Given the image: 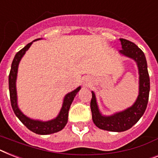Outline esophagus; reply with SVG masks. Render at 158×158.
Returning a JSON list of instances; mask_svg holds the SVG:
<instances>
[{
	"instance_id": "esophagus-1",
	"label": "esophagus",
	"mask_w": 158,
	"mask_h": 158,
	"mask_svg": "<svg viewBox=\"0 0 158 158\" xmlns=\"http://www.w3.org/2000/svg\"><path fill=\"white\" fill-rule=\"evenodd\" d=\"M83 84H84V85H88V79H84V83H83Z\"/></svg>"
}]
</instances>
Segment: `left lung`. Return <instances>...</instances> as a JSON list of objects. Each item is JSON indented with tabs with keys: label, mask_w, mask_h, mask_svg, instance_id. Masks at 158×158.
I'll return each mask as SVG.
<instances>
[{
	"label": "left lung",
	"mask_w": 158,
	"mask_h": 158,
	"mask_svg": "<svg viewBox=\"0 0 158 158\" xmlns=\"http://www.w3.org/2000/svg\"><path fill=\"white\" fill-rule=\"evenodd\" d=\"M122 44L121 54L133 59L139 70V95L132 106L127 110L110 116L102 115L97 106L96 96L92 92L91 110L92 121L97 127L109 131L121 132L132 127L139 121L147 108L150 90L149 75L145 56L140 48L133 42L125 39H119Z\"/></svg>",
	"instance_id": "1"
}]
</instances>
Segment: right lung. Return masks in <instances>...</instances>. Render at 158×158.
<instances>
[{
  "label": "right lung",
  "instance_id": "right-lung-1",
  "mask_svg": "<svg viewBox=\"0 0 158 158\" xmlns=\"http://www.w3.org/2000/svg\"><path fill=\"white\" fill-rule=\"evenodd\" d=\"M40 39H36L33 40L32 42L27 44L23 48H22L20 51L17 52L15 58L13 60L11 69H10V75H9V89H10V102L12 109L20 121L27 127L30 131H33L34 133L39 135H49L52 133L57 132L62 130L65 126L66 125L68 121V112L70 110V105L72 103L73 100L76 96L79 90L80 87L77 88L75 90L69 92L64 97L63 104L61 107L60 113L57 116V118L49 120L47 122L40 121V120H34L23 114V113L21 112V110L19 109L18 102H17V91H16V79L17 74H18V68L19 64L21 61L22 57H23L25 52L30 48L31 44L35 40Z\"/></svg>",
  "mask_w": 158,
  "mask_h": 158
}]
</instances>
